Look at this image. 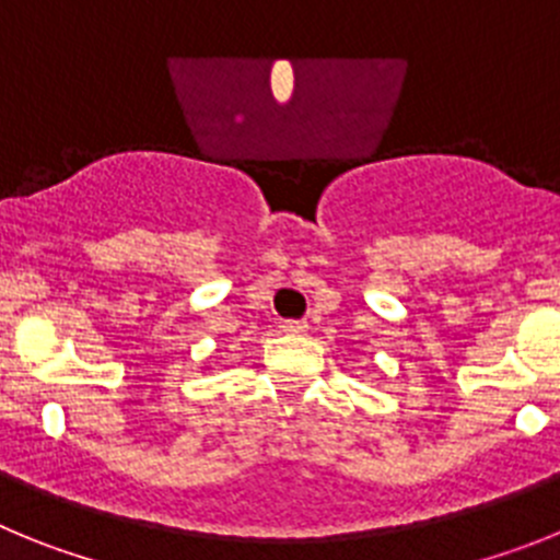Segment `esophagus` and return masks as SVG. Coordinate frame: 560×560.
<instances>
[{"label":"esophagus","mask_w":560,"mask_h":560,"mask_svg":"<svg viewBox=\"0 0 560 560\" xmlns=\"http://www.w3.org/2000/svg\"><path fill=\"white\" fill-rule=\"evenodd\" d=\"M283 330H285V334H291V336H300V334H305V330H308V323H305V319H285Z\"/></svg>","instance_id":"esophagus-1"}]
</instances>
